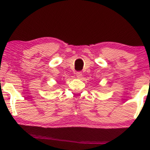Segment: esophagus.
<instances>
[{
    "mask_svg": "<svg viewBox=\"0 0 150 150\" xmlns=\"http://www.w3.org/2000/svg\"><path fill=\"white\" fill-rule=\"evenodd\" d=\"M76 77L78 79H81L82 77V73L81 71L76 72Z\"/></svg>",
    "mask_w": 150,
    "mask_h": 150,
    "instance_id": "esophagus-1",
    "label": "esophagus"
}]
</instances>
